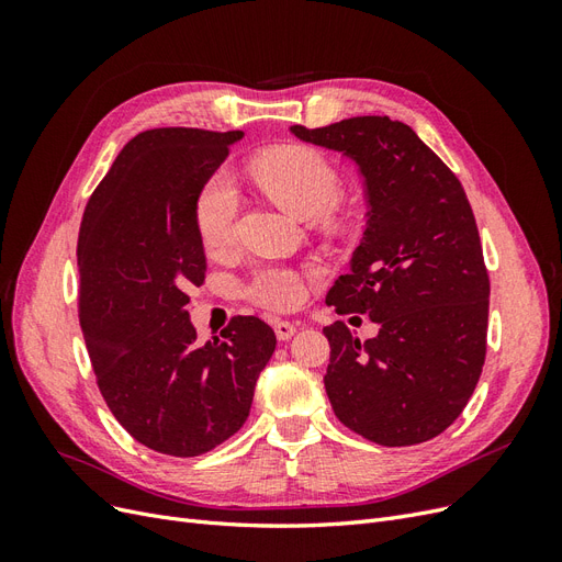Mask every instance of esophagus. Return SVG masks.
I'll return each mask as SVG.
<instances>
[{
	"mask_svg": "<svg viewBox=\"0 0 562 562\" xmlns=\"http://www.w3.org/2000/svg\"><path fill=\"white\" fill-rule=\"evenodd\" d=\"M295 330H297V326H295V323H291V321H274V333H277V337L281 339V342H285V339H291L295 335Z\"/></svg>",
	"mask_w": 562,
	"mask_h": 562,
	"instance_id": "esophagus-1",
	"label": "esophagus"
}]
</instances>
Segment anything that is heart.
Here are the masks:
<instances>
[{"label":"heart","mask_w":562,"mask_h":562,"mask_svg":"<svg viewBox=\"0 0 562 562\" xmlns=\"http://www.w3.org/2000/svg\"><path fill=\"white\" fill-rule=\"evenodd\" d=\"M252 173L279 206L297 217L326 215L342 196L337 168L321 151L304 145L267 149L252 161ZM236 209L239 194L225 171H217L203 182L194 201V227L209 252H223L232 246ZM302 293L300 274L283 265L252 269L244 283V297L267 310H291L302 300Z\"/></svg>","instance_id":"heart-1"}]
</instances>
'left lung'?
Returning <instances> with one entry per match:
<instances>
[{
  "mask_svg": "<svg viewBox=\"0 0 562 562\" xmlns=\"http://www.w3.org/2000/svg\"><path fill=\"white\" fill-rule=\"evenodd\" d=\"M291 133L349 157L368 199L351 271L326 304L368 314L380 333L361 342L342 321L323 328L333 411L378 446L431 440L462 415L485 363L490 279L464 187L411 126L389 116Z\"/></svg>",
  "mask_w": 562,
  "mask_h": 562,
  "instance_id": "1",
  "label": "left lung"
}]
</instances>
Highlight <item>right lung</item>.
Segmentation results:
<instances>
[{"mask_svg":"<svg viewBox=\"0 0 562 562\" xmlns=\"http://www.w3.org/2000/svg\"><path fill=\"white\" fill-rule=\"evenodd\" d=\"M241 131L151 128L131 138L81 217L79 323L108 407L138 443L196 457L244 427L277 349L265 321L236 316L196 345L184 288L206 255L194 201Z\"/></svg>","mask_w":562,"mask_h":562,"instance_id":"right-lung-1","label":"right lung"}]
</instances>
